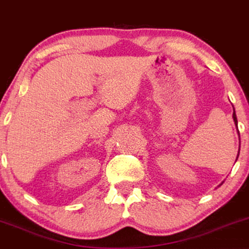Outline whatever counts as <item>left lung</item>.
Listing matches in <instances>:
<instances>
[{
	"mask_svg": "<svg viewBox=\"0 0 249 249\" xmlns=\"http://www.w3.org/2000/svg\"><path fill=\"white\" fill-rule=\"evenodd\" d=\"M232 117H233V121H234V124H236V126L238 127V121H237V116H236V111H234V108H233V115H232ZM238 134H239V131H238ZM239 151H240V148H239V150H238V156H237V159H238V157H239ZM237 159H236V161H237ZM222 184V183H221ZM220 184V185H221Z\"/></svg>",
	"mask_w": 249,
	"mask_h": 249,
	"instance_id": "1",
	"label": "left lung"
}]
</instances>
